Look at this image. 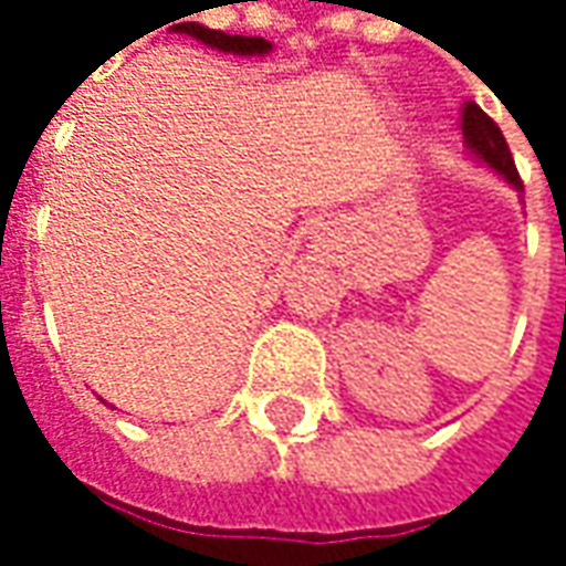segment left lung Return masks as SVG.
Masks as SVG:
<instances>
[{
    "instance_id": "obj_1",
    "label": "left lung",
    "mask_w": 566,
    "mask_h": 566,
    "mask_svg": "<svg viewBox=\"0 0 566 566\" xmlns=\"http://www.w3.org/2000/svg\"><path fill=\"white\" fill-rule=\"evenodd\" d=\"M461 130H464V143H468L470 155H476L483 165L499 170L514 189H521V174L514 168V158H511V149L504 143L499 124L476 102H464V108H461Z\"/></svg>"
}]
</instances>
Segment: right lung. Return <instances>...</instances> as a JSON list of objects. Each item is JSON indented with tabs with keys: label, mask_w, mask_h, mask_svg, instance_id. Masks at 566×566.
I'll return each mask as SVG.
<instances>
[{
	"label": "right lung",
	"mask_w": 566,
	"mask_h": 566,
	"mask_svg": "<svg viewBox=\"0 0 566 566\" xmlns=\"http://www.w3.org/2000/svg\"><path fill=\"white\" fill-rule=\"evenodd\" d=\"M177 33H186L199 43L211 45L218 52H233V55H268L274 45L261 36H233V33H221V30H211V27L196 24V21H186V24L174 27Z\"/></svg>",
	"instance_id": "add662e5"
}]
</instances>
